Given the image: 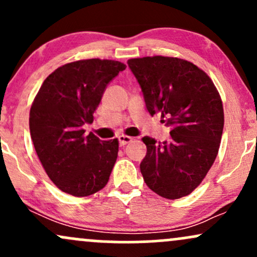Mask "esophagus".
<instances>
[{
    "label": "esophagus",
    "instance_id": "1",
    "mask_svg": "<svg viewBox=\"0 0 257 257\" xmlns=\"http://www.w3.org/2000/svg\"><path fill=\"white\" fill-rule=\"evenodd\" d=\"M132 140H133V138L128 137V135H119V137H118V143H119L120 146L126 145V144L131 143Z\"/></svg>",
    "mask_w": 257,
    "mask_h": 257
}]
</instances>
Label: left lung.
I'll return each mask as SVG.
<instances>
[{
    "instance_id": "obj_1",
    "label": "left lung",
    "mask_w": 257,
    "mask_h": 257,
    "mask_svg": "<svg viewBox=\"0 0 257 257\" xmlns=\"http://www.w3.org/2000/svg\"><path fill=\"white\" fill-rule=\"evenodd\" d=\"M150 114H161L170 126L163 143L145 137L140 163L150 188L168 199H178L198 187L219 152L223 107L213 81L184 59L145 57L129 59Z\"/></svg>"
}]
</instances>
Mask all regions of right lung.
I'll use <instances>...</instances> for the list:
<instances>
[{
  "instance_id": "right-lung-1",
  "label": "right lung",
  "mask_w": 257,
  "mask_h": 257,
  "mask_svg": "<svg viewBox=\"0 0 257 257\" xmlns=\"http://www.w3.org/2000/svg\"><path fill=\"white\" fill-rule=\"evenodd\" d=\"M125 65L88 59L65 64L41 85L30 110V134L49 179L59 190L87 197L104 188L118 153V140L102 141L84 124L101 101L107 84Z\"/></svg>"
}]
</instances>
